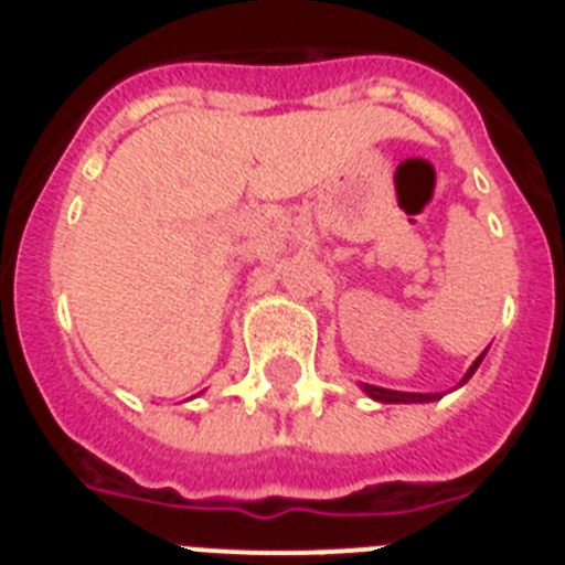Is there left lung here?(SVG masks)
Masks as SVG:
<instances>
[{"label": "left lung", "mask_w": 565, "mask_h": 565, "mask_svg": "<svg viewBox=\"0 0 565 565\" xmlns=\"http://www.w3.org/2000/svg\"><path fill=\"white\" fill-rule=\"evenodd\" d=\"M481 359H483V353L476 359V362H472V367L467 371L463 382H467V379L478 371ZM362 391L382 404H422V402H433V398H438L436 393H402V391H387V387H376V384H362Z\"/></svg>", "instance_id": "left-lung-1"}]
</instances>
